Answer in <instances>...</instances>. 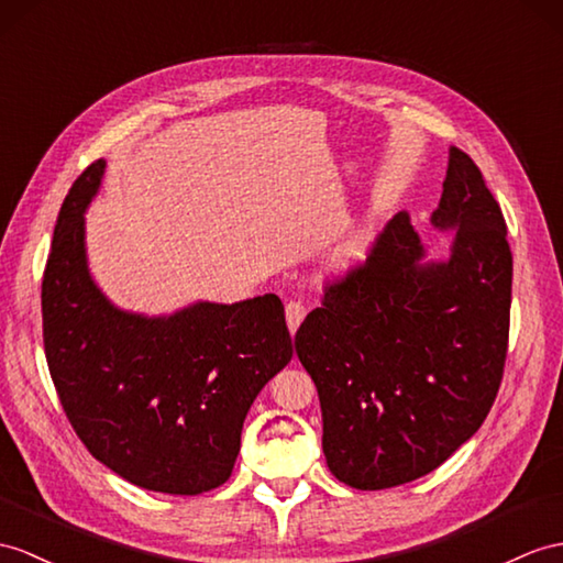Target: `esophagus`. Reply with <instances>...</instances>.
<instances>
[{
  "label": "esophagus",
  "instance_id": "esophagus-1",
  "mask_svg": "<svg viewBox=\"0 0 563 563\" xmlns=\"http://www.w3.org/2000/svg\"><path fill=\"white\" fill-rule=\"evenodd\" d=\"M303 318H306L303 300H296V298L289 300V303H286V324H289L291 334H296V329L300 322H303Z\"/></svg>",
  "mask_w": 563,
  "mask_h": 563
}]
</instances>
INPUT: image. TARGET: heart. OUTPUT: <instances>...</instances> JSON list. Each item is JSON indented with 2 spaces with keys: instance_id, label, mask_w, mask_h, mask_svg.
<instances>
[{
  "instance_id": "1",
  "label": "heart",
  "mask_w": 563,
  "mask_h": 563,
  "mask_svg": "<svg viewBox=\"0 0 563 563\" xmlns=\"http://www.w3.org/2000/svg\"><path fill=\"white\" fill-rule=\"evenodd\" d=\"M363 249H365V236L363 234H355V236H351L346 241L344 251H341V257H358L363 253Z\"/></svg>"
}]
</instances>
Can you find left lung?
I'll use <instances>...</instances> for the list:
<instances>
[{"label":"left lung","instance_id":"left-lung-1","mask_svg":"<svg viewBox=\"0 0 563 563\" xmlns=\"http://www.w3.org/2000/svg\"><path fill=\"white\" fill-rule=\"evenodd\" d=\"M432 222L456 229L446 263L420 265V239L396 214L363 263L324 284L322 306L296 332L320 396L327 465L355 489L440 468L501 385L514 257L499 202L459 147Z\"/></svg>","mask_w":563,"mask_h":563}]
</instances>
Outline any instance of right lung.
I'll return each mask as SVG.
<instances>
[{"instance_id": "right-lung-1", "label": "right lung", "mask_w": 563, "mask_h": 563, "mask_svg": "<svg viewBox=\"0 0 563 563\" xmlns=\"http://www.w3.org/2000/svg\"><path fill=\"white\" fill-rule=\"evenodd\" d=\"M104 162L80 174L43 274V341L64 413L90 454L129 483L202 495L224 485L245 413L291 361L282 300L198 303L172 318L121 312L86 265L84 210Z\"/></svg>"}]
</instances>
